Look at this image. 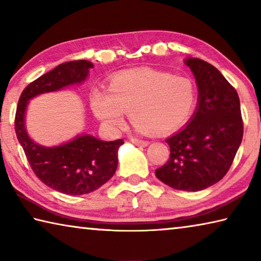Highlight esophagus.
Returning a JSON list of instances; mask_svg holds the SVG:
<instances>
[{"label":"esophagus","instance_id":"esophagus-1","mask_svg":"<svg viewBox=\"0 0 261 261\" xmlns=\"http://www.w3.org/2000/svg\"><path fill=\"white\" fill-rule=\"evenodd\" d=\"M131 141L135 145H137V146H141V147H146V146H148V144H149L148 141H146V140H140V139H136V138H132Z\"/></svg>","mask_w":261,"mask_h":261}]
</instances>
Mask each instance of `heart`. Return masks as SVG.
Returning a JSON list of instances; mask_svg holds the SVG:
<instances>
[{
    "label": "heart",
    "instance_id": "b5f03b06",
    "mask_svg": "<svg viewBox=\"0 0 261 261\" xmlns=\"http://www.w3.org/2000/svg\"><path fill=\"white\" fill-rule=\"evenodd\" d=\"M197 103V90L191 79L152 69L126 71L114 76L108 92L95 90L91 107L106 125L121 126L129 112L137 131L160 134L182 126Z\"/></svg>",
    "mask_w": 261,
    "mask_h": 261
}]
</instances>
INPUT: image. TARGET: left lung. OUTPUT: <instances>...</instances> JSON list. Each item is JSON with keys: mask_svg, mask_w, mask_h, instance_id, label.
<instances>
[{"mask_svg": "<svg viewBox=\"0 0 261 261\" xmlns=\"http://www.w3.org/2000/svg\"><path fill=\"white\" fill-rule=\"evenodd\" d=\"M184 64L196 79L197 108L187 125L166 139L170 158L155 175L168 187L196 192L227 174L241 146L243 121L237 92L218 69L193 57Z\"/></svg>", "mask_w": 261, "mask_h": 261, "instance_id": "obj_1", "label": "left lung"}]
</instances>
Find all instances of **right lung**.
<instances>
[{"instance_id":"obj_1","label":"right lung","mask_w":261,"mask_h":261,"mask_svg":"<svg viewBox=\"0 0 261 261\" xmlns=\"http://www.w3.org/2000/svg\"><path fill=\"white\" fill-rule=\"evenodd\" d=\"M93 67L85 60L60 64L31 83L17 106L16 135L34 174L47 187L70 196L93 192L108 182L117 169L118 148L124 141H103L92 135L79 134L57 146H43L35 143L26 130V110L35 96L83 84Z\"/></svg>"}]
</instances>
